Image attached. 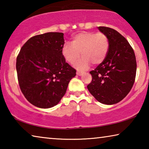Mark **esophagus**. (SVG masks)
<instances>
[{
    "instance_id": "obj_1",
    "label": "esophagus",
    "mask_w": 149,
    "mask_h": 149,
    "mask_svg": "<svg viewBox=\"0 0 149 149\" xmlns=\"http://www.w3.org/2000/svg\"><path fill=\"white\" fill-rule=\"evenodd\" d=\"M76 74L77 75H81L83 74V72H81V71H77Z\"/></svg>"
}]
</instances>
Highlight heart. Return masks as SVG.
Here are the masks:
<instances>
[{"label": "heart", "mask_w": 149, "mask_h": 149, "mask_svg": "<svg viewBox=\"0 0 149 149\" xmlns=\"http://www.w3.org/2000/svg\"><path fill=\"white\" fill-rule=\"evenodd\" d=\"M109 39L103 33L81 32L72 37V42H65L62 47V54L70 64L79 58L80 52L83 56L75 65L84 70L91 63L94 65L103 62L109 50Z\"/></svg>", "instance_id": "b5f03b06"}]
</instances>
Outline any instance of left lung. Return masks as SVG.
<instances>
[{
	"label": "left lung",
	"instance_id": "8db88e82",
	"mask_svg": "<svg viewBox=\"0 0 149 149\" xmlns=\"http://www.w3.org/2000/svg\"><path fill=\"white\" fill-rule=\"evenodd\" d=\"M98 29L107 35L109 50L103 62L90 72L92 81L87 89L100 103L116 104L127 96L134 84L135 55L127 39L120 33L107 27Z\"/></svg>",
	"mask_w": 149,
	"mask_h": 149
}]
</instances>
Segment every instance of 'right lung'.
<instances>
[{
    "instance_id": "1",
    "label": "right lung",
    "mask_w": 149,
    "mask_h": 149,
    "mask_svg": "<svg viewBox=\"0 0 149 149\" xmlns=\"http://www.w3.org/2000/svg\"><path fill=\"white\" fill-rule=\"evenodd\" d=\"M64 33L49 32L32 37L17 56L19 85L28 101L41 108L53 107L66 92L76 70L62 54Z\"/></svg>"
}]
</instances>
